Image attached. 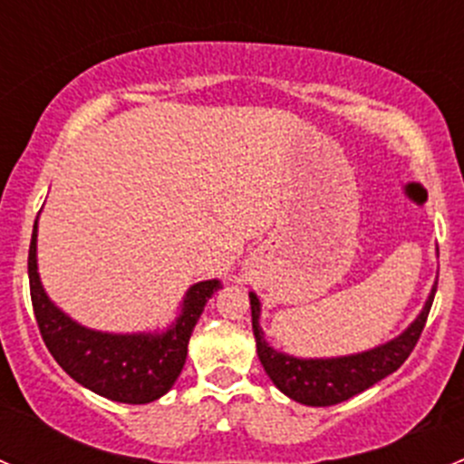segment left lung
Segmentation results:
<instances>
[{
	"mask_svg": "<svg viewBox=\"0 0 464 464\" xmlns=\"http://www.w3.org/2000/svg\"><path fill=\"white\" fill-rule=\"evenodd\" d=\"M435 289H438V283H433L431 294H429L418 319L400 336L377 345V348L366 350V353L332 359H298L271 348L260 327V301L254 292H249L251 325H254L256 348H258L262 368L280 392L305 406H332L350 400L395 372L409 359L422 334L429 312H431Z\"/></svg>",
	"mask_w": 464,
	"mask_h": 464,
	"instance_id": "8db88e82",
	"label": "left lung"
}]
</instances>
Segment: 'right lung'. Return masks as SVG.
<instances>
[{
	"mask_svg": "<svg viewBox=\"0 0 464 464\" xmlns=\"http://www.w3.org/2000/svg\"><path fill=\"white\" fill-rule=\"evenodd\" d=\"M29 285L37 327L60 368L81 386L121 404H148L170 391L186 363L190 334L206 301L222 287L218 278L195 283L186 292L181 314L166 332L110 334L89 330L64 314L42 287L37 219L29 246Z\"/></svg>",
	"mask_w": 464,
	"mask_h": 464,
	"instance_id": "obj_1",
	"label": "right lung"
}]
</instances>
